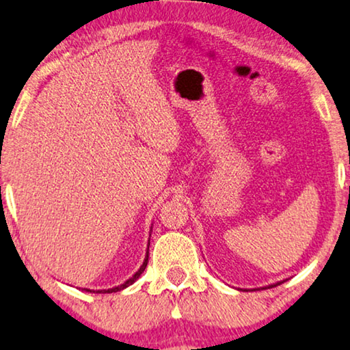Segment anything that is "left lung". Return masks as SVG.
<instances>
[{
	"label": "left lung",
	"instance_id": "1",
	"mask_svg": "<svg viewBox=\"0 0 350 350\" xmlns=\"http://www.w3.org/2000/svg\"><path fill=\"white\" fill-rule=\"evenodd\" d=\"M283 282H285V280H283ZM283 282H277V283H273V285H269V286H264L262 288V290H265V288H273V286H277V285H282V283ZM258 290H259V288H258Z\"/></svg>",
	"mask_w": 350,
	"mask_h": 350
}]
</instances>
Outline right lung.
I'll return each instance as SVG.
<instances>
[{"label":"right lung","instance_id":"right-lung-1","mask_svg":"<svg viewBox=\"0 0 350 350\" xmlns=\"http://www.w3.org/2000/svg\"><path fill=\"white\" fill-rule=\"evenodd\" d=\"M148 245H150V239H148ZM147 262H148V251L146 253V259H144V262H142L141 267H139L137 272L134 273V275H133L131 278H128V280L124 282V283H121V285L115 286V288H109V290H96V291H94V290H90V288H83V291H88V293H116V291L124 290V288H128L129 285H133V283L136 282L139 277H141V273H142L144 270H146V267H147Z\"/></svg>","mask_w":350,"mask_h":350}]
</instances>
